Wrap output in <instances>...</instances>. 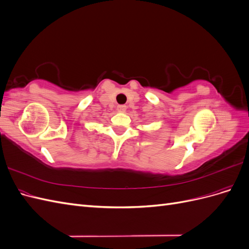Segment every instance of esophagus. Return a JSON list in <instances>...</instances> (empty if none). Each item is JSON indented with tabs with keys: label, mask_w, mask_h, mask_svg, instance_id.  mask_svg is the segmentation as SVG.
Masks as SVG:
<instances>
[{
	"label": "esophagus",
	"mask_w": 249,
	"mask_h": 249,
	"mask_svg": "<svg viewBox=\"0 0 249 249\" xmlns=\"http://www.w3.org/2000/svg\"><path fill=\"white\" fill-rule=\"evenodd\" d=\"M126 109V106H124V105H118L117 106V111L119 112H124Z\"/></svg>",
	"instance_id": "esophagus-1"
}]
</instances>
